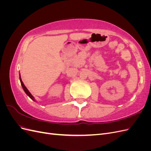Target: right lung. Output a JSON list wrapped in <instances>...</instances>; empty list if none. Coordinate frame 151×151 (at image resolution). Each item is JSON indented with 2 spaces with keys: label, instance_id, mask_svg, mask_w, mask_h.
<instances>
[{
  "label": "right lung",
  "instance_id": "1",
  "mask_svg": "<svg viewBox=\"0 0 151 151\" xmlns=\"http://www.w3.org/2000/svg\"><path fill=\"white\" fill-rule=\"evenodd\" d=\"M19 80H20V82H21L22 88V89H23V90H24V91L25 92V93H26L27 95H28V96H29L32 100H33V101H36V100H35V98L33 96V95H32V94L30 93V92L28 91V89H27L26 87L24 86V83H23V82L22 81V79H21V75H20V74H19Z\"/></svg>",
  "mask_w": 151,
  "mask_h": 151
}]
</instances>
